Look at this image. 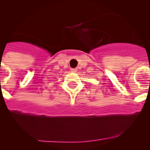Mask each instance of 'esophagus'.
Segmentation results:
<instances>
[{
    "instance_id": "34e87169",
    "label": "esophagus",
    "mask_w": 150,
    "mask_h": 150,
    "mask_svg": "<svg viewBox=\"0 0 150 150\" xmlns=\"http://www.w3.org/2000/svg\"><path fill=\"white\" fill-rule=\"evenodd\" d=\"M70 70L72 72H76L77 71H78V69H77V68H72Z\"/></svg>"
}]
</instances>
